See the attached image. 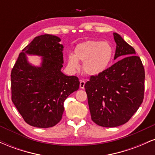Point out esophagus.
I'll return each mask as SVG.
<instances>
[{
    "label": "esophagus",
    "mask_w": 155,
    "mask_h": 155,
    "mask_svg": "<svg viewBox=\"0 0 155 155\" xmlns=\"http://www.w3.org/2000/svg\"><path fill=\"white\" fill-rule=\"evenodd\" d=\"M84 85H85V81L84 80H80V84L79 87L81 89H84Z\"/></svg>",
    "instance_id": "obj_1"
}]
</instances>
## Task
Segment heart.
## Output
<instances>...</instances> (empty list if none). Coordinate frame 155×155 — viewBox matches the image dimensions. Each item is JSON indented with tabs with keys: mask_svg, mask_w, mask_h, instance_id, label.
Segmentation results:
<instances>
[{
	"mask_svg": "<svg viewBox=\"0 0 155 155\" xmlns=\"http://www.w3.org/2000/svg\"><path fill=\"white\" fill-rule=\"evenodd\" d=\"M114 54L112 46L107 41L88 40L76 46L74 54H68V65L73 71L79 68L83 63L84 72L89 76L104 73L111 63Z\"/></svg>",
	"mask_w": 155,
	"mask_h": 155,
	"instance_id": "b5f03b06",
	"label": "heart"
}]
</instances>
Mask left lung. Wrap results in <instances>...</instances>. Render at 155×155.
<instances>
[{
	"label": "left lung",
	"mask_w": 155,
	"mask_h": 155,
	"mask_svg": "<svg viewBox=\"0 0 155 155\" xmlns=\"http://www.w3.org/2000/svg\"><path fill=\"white\" fill-rule=\"evenodd\" d=\"M119 60L84 85L92 120L97 125L114 127L137 111L144 95V68L134 48L114 33Z\"/></svg>",
	"instance_id": "8db88e82"
}]
</instances>
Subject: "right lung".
<instances>
[{
  "label": "right lung",
  "mask_w": 155,
  "mask_h": 155,
  "mask_svg": "<svg viewBox=\"0 0 155 155\" xmlns=\"http://www.w3.org/2000/svg\"><path fill=\"white\" fill-rule=\"evenodd\" d=\"M60 41L49 34L35 37L22 49L11 73L12 102L25 122L33 127L56 125L63 116L64 101L79 87L78 77L61 72L63 46ZM26 54L41 56V66L30 64Z\"/></svg>",
  "instance_id": "1"
}]
</instances>
